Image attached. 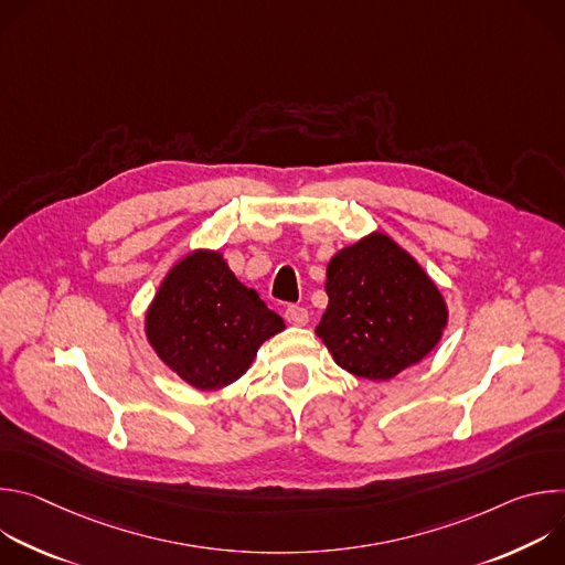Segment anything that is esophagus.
<instances>
[{
    "mask_svg": "<svg viewBox=\"0 0 565 565\" xmlns=\"http://www.w3.org/2000/svg\"><path fill=\"white\" fill-rule=\"evenodd\" d=\"M284 317L290 321V324H295V327H303L306 321H308V310H306L303 306H295V303H290V306H286Z\"/></svg>",
    "mask_w": 565,
    "mask_h": 565,
    "instance_id": "34e87169",
    "label": "esophagus"
}]
</instances>
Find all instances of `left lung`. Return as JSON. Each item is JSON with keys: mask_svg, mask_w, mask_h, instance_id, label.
<instances>
[{"mask_svg": "<svg viewBox=\"0 0 565 565\" xmlns=\"http://www.w3.org/2000/svg\"><path fill=\"white\" fill-rule=\"evenodd\" d=\"M327 295L317 335L342 369L369 380H391L420 362L447 324L434 281L380 232L331 259Z\"/></svg>", "mask_w": 565, "mask_h": 565, "instance_id": "1", "label": "left lung"}]
</instances>
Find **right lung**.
Masks as SVG:
<instances>
[{"label":"right lung","mask_w":565,"mask_h":565,"mask_svg":"<svg viewBox=\"0 0 565 565\" xmlns=\"http://www.w3.org/2000/svg\"><path fill=\"white\" fill-rule=\"evenodd\" d=\"M279 331L284 319L221 255L203 250L170 270L147 310V338L158 358L196 388H221L244 375Z\"/></svg>","instance_id":"add662e5"}]
</instances>
